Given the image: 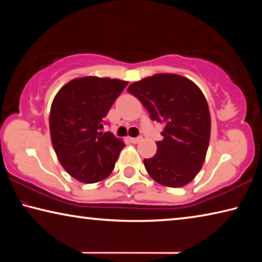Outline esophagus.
<instances>
[{
    "mask_svg": "<svg viewBox=\"0 0 262 262\" xmlns=\"http://www.w3.org/2000/svg\"><path fill=\"white\" fill-rule=\"evenodd\" d=\"M129 141H130V143L136 144L142 141V137H129Z\"/></svg>",
    "mask_w": 262,
    "mask_h": 262,
    "instance_id": "34e87169",
    "label": "esophagus"
}]
</instances>
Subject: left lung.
I'll list each match as a JSON object with an SVG mask.
<instances>
[{"label":"left lung","instance_id":"left-lung-1","mask_svg":"<svg viewBox=\"0 0 262 262\" xmlns=\"http://www.w3.org/2000/svg\"><path fill=\"white\" fill-rule=\"evenodd\" d=\"M128 92L165 125L157 152L145 158V170L158 184L183 187L200 172L210 140V113L196 84L176 74H156L130 84Z\"/></svg>","mask_w":262,"mask_h":262}]
</instances>
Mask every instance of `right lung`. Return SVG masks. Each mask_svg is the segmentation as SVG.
Returning <instances> with one entry per match:
<instances>
[{
	"instance_id": "right-lung-1",
	"label": "right lung",
	"mask_w": 262,
	"mask_h": 262,
	"mask_svg": "<svg viewBox=\"0 0 262 262\" xmlns=\"http://www.w3.org/2000/svg\"><path fill=\"white\" fill-rule=\"evenodd\" d=\"M128 82L86 76L74 78L55 95L50 112L53 148L68 173L95 184L112 173L125 143L103 133L104 118Z\"/></svg>"
}]
</instances>
